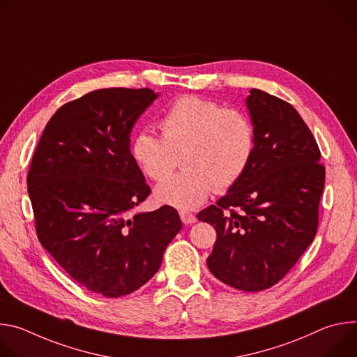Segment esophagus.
I'll use <instances>...</instances> for the list:
<instances>
[{
    "label": "esophagus",
    "mask_w": 357,
    "mask_h": 357,
    "mask_svg": "<svg viewBox=\"0 0 357 357\" xmlns=\"http://www.w3.org/2000/svg\"><path fill=\"white\" fill-rule=\"evenodd\" d=\"M179 216H181V220L185 223V225H193L196 223V216L190 212H186V211H181L179 212Z\"/></svg>",
    "instance_id": "34e87169"
}]
</instances>
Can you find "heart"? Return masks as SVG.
<instances>
[{
    "instance_id": "heart-1",
    "label": "heart",
    "mask_w": 357,
    "mask_h": 357,
    "mask_svg": "<svg viewBox=\"0 0 357 357\" xmlns=\"http://www.w3.org/2000/svg\"><path fill=\"white\" fill-rule=\"evenodd\" d=\"M160 127L162 137L148 128L139 130L131 142V154L146 176L162 181L184 152L185 169L155 189L158 202L183 211L200 206L216 189L237 183L256 146V132L247 114L199 96L176 98Z\"/></svg>"
}]
</instances>
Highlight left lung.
Listing matches in <instances>:
<instances>
[{"label": "left lung", "instance_id": "left-lung-1", "mask_svg": "<svg viewBox=\"0 0 357 357\" xmlns=\"http://www.w3.org/2000/svg\"><path fill=\"white\" fill-rule=\"evenodd\" d=\"M256 132L250 165L197 219L218 233L211 273L247 292L275 285L314 241L325 167L311 130L287 101L251 89L245 100Z\"/></svg>", "mask_w": 357, "mask_h": 357}]
</instances>
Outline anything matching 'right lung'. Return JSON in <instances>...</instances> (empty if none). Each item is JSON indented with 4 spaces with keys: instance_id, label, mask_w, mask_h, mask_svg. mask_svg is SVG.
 <instances>
[{
    "instance_id": "obj_1",
    "label": "right lung",
    "mask_w": 357,
    "mask_h": 357,
    "mask_svg": "<svg viewBox=\"0 0 357 357\" xmlns=\"http://www.w3.org/2000/svg\"><path fill=\"white\" fill-rule=\"evenodd\" d=\"M157 97L112 87L69 101L47 121L26 178L43 248L76 282L107 298L154 277L182 229L172 206L131 216L151 188L130 132Z\"/></svg>"
}]
</instances>
